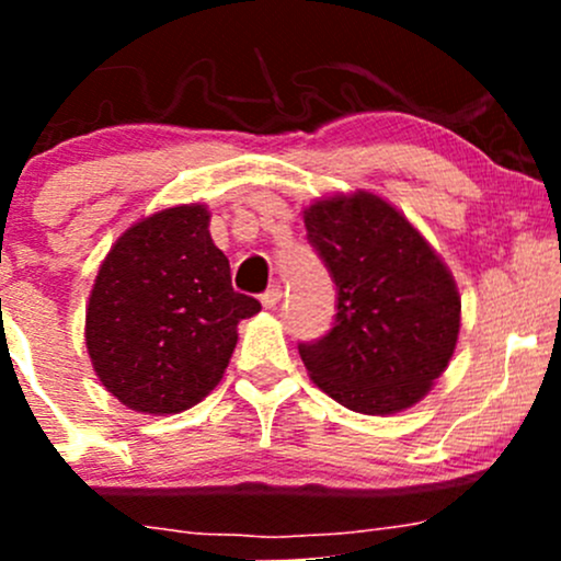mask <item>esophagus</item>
Returning <instances> with one entry per match:
<instances>
[{
	"mask_svg": "<svg viewBox=\"0 0 561 561\" xmlns=\"http://www.w3.org/2000/svg\"><path fill=\"white\" fill-rule=\"evenodd\" d=\"M282 300V287L279 285H272L266 289V293L261 295V302H263V308H276V302Z\"/></svg>",
	"mask_w": 561,
	"mask_h": 561,
	"instance_id": "1",
	"label": "esophagus"
}]
</instances>
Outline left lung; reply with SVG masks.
<instances>
[{"label":"left lung","mask_w":561,"mask_h":561,"mask_svg":"<svg viewBox=\"0 0 561 561\" xmlns=\"http://www.w3.org/2000/svg\"><path fill=\"white\" fill-rule=\"evenodd\" d=\"M302 221L337 287L332 330L298 345L308 375L358 414H396L422 401L459 337L461 298L446 263L369 192L319 199Z\"/></svg>","instance_id":"left-lung-1"}]
</instances>
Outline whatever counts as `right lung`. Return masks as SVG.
Wrapping results in <instances>:
<instances>
[{
    "label": "right lung",
    "mask_w": 561,
    "mask_h": 561,
    "mask_svg": "<svg viewBox=\"0 0 561 561\" xmlns=\"http://www.w3.org/2000/svg\"><path fill=\"white\" fill-rule=\"evenodd\" d=\"M205 205L141 218L102 261L87 308L100 382L145 414H179L221 382L237 324L261 302L231 287Z\"/></svg>",
    "instance_id": "1"
}]
</instances>
